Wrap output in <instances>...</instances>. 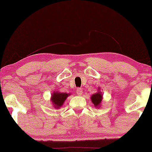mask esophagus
Here are the masks:
<instances>
[{
    "mask_svg": "<svg viewBox=\"0 0 152 152\" xmlns=\"http://www.w3.org/2000/svg\"><path fill=\"white\" fill-rule=\"evenodd\" d=\"M76 94H77V95L78 96H81L82 94H83V90H82L81 88H78L77 89H76Z\"/></svg>",
    "mask_w": 152,
    "mask_h": 152,
    "instance_id": "1",
    "label": "esophagus"
}]
</instances>
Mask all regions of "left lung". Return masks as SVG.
<instances>
[{
    "instance_id": "8db88e82",
    "label": "left lung",
    "mask_w": 152,
    "mask_h": 152,
    "mask_svg": "<svg viewBox=\"0 0 152 152\" xmlns=\"http://www.w3.org/2000/svg\"><path fill=\"white\" fill-rule=\"evenodd\" d=\"M102 99L103 96L102 94V92L99 91V89L98 92L93 94V95L91 96V100L92 103L94 104V106H96V107L97 108L100 107L101 104H102Z\"/></svg>"
}]
</instances>
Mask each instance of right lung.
<instances>
[{
	"label": "right lung",
	"mask_w": 152,
	"mask_h": 152,
	"mask_svg": "<svg viewBox=\"0 0 152 152\" xmlns=\"http://www.w3.org/2000/svg\"><path fill=\"white\" fill-rule=\"evenodd\" d=\"M70 95V94L67 93H60V92L56 91L53 92L51 95V102L53 104L54 108L56 109H59L63 106L64 102L67 97Z\"/></svg>",
	"instance_id": "add662e5"
}]
</instances>
